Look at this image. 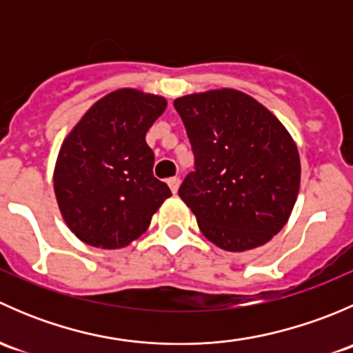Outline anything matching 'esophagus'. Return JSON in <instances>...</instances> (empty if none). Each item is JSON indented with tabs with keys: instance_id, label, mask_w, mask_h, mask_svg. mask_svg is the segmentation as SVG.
Segmentation results:
<instances>
[{
	"instance_id": "34e87169",
	"label": "esophagus",
	"mask_w": 353,
	"mask_h": 353,
	"mask_svg": "<svg viewBox=\"0 0 353 353\" xmlns=\"http://www.w3.org/2000/svg\"><path fill=\"white\" fill-rule=\"evenodd\" d=\"M167 184H169L170 191H172V193L176 194L177 190H179V186H181V179H179V177H170V179L167 181Z\"/></svg>"
}]
</instances>
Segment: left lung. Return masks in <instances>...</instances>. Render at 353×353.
Listing matches in <instances>:
<instances>
[{
  "mask_svg": "<svg viewBox=\"0 0 353 353\" xmlns=\"http://www.w3.org/2000/svg\"><path fill=\"white\" fill-rule=\"evenodd\" d=\"M174 108L194 154L179 196L203 236L230 252L268 243L288 222L301 188V159L287 128L234 88L184 95Z\"/></svg>",
  "mask_w": 353,
  "mask_h": 353,
  "instance_id": "1",
  "label": "left lung"
}]
</instances>
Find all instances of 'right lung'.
Instances as JSON below:
<instances>
[{
	"label": "right lung",
	"mask_w": 353,
	"mask_h": 353,
	"mask_svg": "<svg viewBox=\"0 0 353 353\" xmlns=\"http://www.w3.org/2000/svg\"><path fill=\"white\" fill-rule=\"evenodd\" d=\"M167 101L137 88L99 99L68 133L54 165V194L66 225L81 243L121 249L150 225L170 196L154 177L145 137Z\"/></svg>",
	"instance_id": "obj_1"
}]
</instances>
